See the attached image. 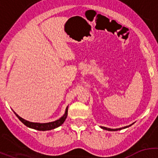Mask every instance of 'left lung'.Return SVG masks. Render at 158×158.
<instances>
[{"label": "left lung", "instance_id": "1", "mask_svg": "<svg viewBox=\"0 0 158 158\" xmlns=\"http://www.w3.org/2000/svg\"><path fill=\"white\" fill-rule=\"evenodd\" d=\"M134 124V123H133ZM133 124H131V125H128V126H125V127H122V128H106V127H102V126H100L101 127V128L104 129V130H107V131H118V130H122V129H125V128H128V127H130L131 125H132Z\"/></svg>", "mask_w": 158, "mask_h": 158}]
</instances>
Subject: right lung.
<instances>
[{
	"instance_id": "right-lung-1",
	"label": "right lung",
	"mask_w": 158,
	"mask_h": 158,
	"mask_svg": "<svg viewBox=\"0 0 158 158\" xmlns=\"http://www.w3.org/2000/svg\"><path fill=\"white\" fill-rule=\"evenodd\" d=\"M14 114L17 115V117L18 118L19 120H20L22 123L24 124V125H26L27 127H28V128L35 129V130H37V131H49V130H52V129L58 128V127H60V125H63V122H65L66 118H67L68 106L66 107L64 114H63L61 118H60L57 119V120L54 121V122H47V123H38V122H29V121H27L25 120V119L22 118L21 117H20V116H19L14 111Z\"/></svg>"
}]
</instances>
